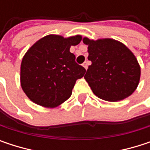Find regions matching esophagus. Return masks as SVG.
<instances>
[{"instance_id": "1", "label": "esophagus", "mask_w": 150, "mask_h": 150, "mask_svg": "<svg viewBox=\"0 0 150 150\" xmlns=\"http://www.w3.org/2000/svg\"><path fill=\"white\" fill-rule=\"evenodd\" d=\"M82 66H83V67L85 68V69L87 70V69H88V62H83V64H82Z\"/></svg>"}]
</instances>
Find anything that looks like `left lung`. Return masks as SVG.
Masks as SVG:
<instances>
[{
    "mask_svg": "<svg viewBox=\"0 0 150 150\" xmlns=\"http://www.w3.org/2000/svg\"><path fill=\"white\" fill-rule=\"evenodd\" d=\"M88 45V66L84 78L93 93L108 102L123 100L134 93L141 68L135 54L123 43L109 38L82 39Z\"/></svg>",
    "mask_w": 150,
    "mask_h": 150,
    "instance_id": "8db88e82",
    "label": "left lung"
}]
</instances>
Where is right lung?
<instances>
[{
	"mask_svg": "<svg viewBox=\"0 0 150 150\" xmlns=\"http://www.w3.org/2000/svg\"><path fill=\"white\" fill-rule=\"evenodd\" d=\"M81 41V35H48L26 52L21 64V86L33 103L55 108L71 96L76 80L86 72L69 51Z\"/></svg>",
	"mask_w": 150,
	"mask_h": 150,
	"instance_id": "add662e5",
	"label": "right lung"
}]
</instances>
